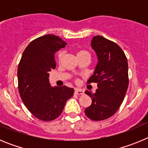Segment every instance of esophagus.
Masks as SVG:
<instances>
[{"mask_svg":"<svg viewBox=\"0 0 148 148\" xmlns=\"http://www.w3.org/2000/svg\"><path fill=\"white\" fill-rule=\"evenodd\" d=\"M75 94H78V95H82L84 93V91L81 89H75Z\"/></svg>","mask_w":148,"mask_h":148,"instance_id":"34e87169","label":"esophagus"}]
</instances>
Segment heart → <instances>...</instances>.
<instances>
[{
    "label": "heart",
    "instance_id": "heart-1",
    "mask_svg": "<svg viewBox=\"0 0 148 148\" xmlns=\"http://www.w3.org/2000/svg\"><path fill=\"white\" fill-rule=\"evenodd\" d=\"M84 53H88L87 52V51H84V50H80V51H78V53H77V56H78V55H81V54H84ZM63 56H64V53H62V52H61V53H58V61H61V58H63Z\"/></svg>",
    "mask_w": 148,
    "mask_h": 148
}]
</instances>
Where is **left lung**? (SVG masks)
Instances as JSON below:
<instances>
[{
  "label": "left lung",
  "instance_id": "obj_1",
  "mask_svg": "<svg viewBox=\"0 0 148 148\" xmlns=\"http://www.w3.org/2000/svg\"><path fill=\"white\" fill-rule=\"evenodd\" d=\"M91 47L98 63L87 83H97L98 89L95 93L85 91L92 104L84 112L90 119L101 121L113 116L125 99L129 84L127 60L118 44L101 35L92 38Z\"/></svg>",
  "mask_w": 148,
  "mask_h": 148
}]
</instances>
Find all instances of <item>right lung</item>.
<instances>
[{"label":"right lung","mask_w":148,"mask_h":148,"mask_svg":"<svg viewBox=\"0 0 148 148\" xmlns=\"http://www.w3.org/2000/svg\"><path fill=\"white\" fill-rule=\"evenodd\" d=\"M66 45L54 35L38 38L23 51L18 64V90L22 101L30 113L42 121L58 118L74 93V90L66 86L52 87L49 80V73L56 67L55 53Z\"/></svg>","instance_id":"obj_1"}]
</instances>
